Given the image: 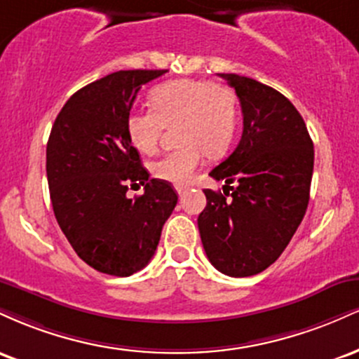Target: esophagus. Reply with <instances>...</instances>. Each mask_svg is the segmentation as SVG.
I'll return each instance as SVG.
<instances>
[{"instance_id":"34e87169","label":"esophagus","mask_w":359,"mask_h":359,"mask_svg":"<svg viewBox=\"0 0 359 359\" xmlns=\"http://www.w3.org/2000/svg\"><path fill=\"white\" fill-rule=\"evenodd\" d=\"M187 191H189V187H177V194H179L180 197H182Z\"/></svg>"}]
</instances>
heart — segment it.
<instances>
[{"label": "heart", "instance_id": "1", "mask_svg": "<svg viewBox=\"0 0 359 359\" xmlns=\"http://www.w3.org/2000/svg\"><path fill=\"white\" fill-rule=\"evenodd\" d=\"M150 108L128 114V140L138 151L150 155L158 148L163 128L179 125L175 142L180 148L151 167L156 179L177 187L191 184L204 151L211 158L224 155L240 125L236 93L212 81L179 79L156 86L150 93Z\"/></svg>", "mask_w": 359, "mask_h": 359}]
</instances>
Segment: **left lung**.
Segmentation results:
<instances>
[{
	"label": "left lung",
	"mask_w": 359,
	"mask_h": 359,
	"mask_svg": "<svg viewBox=\"0 0 359 359\" xmlns=\"http://www.w3.org/2000/svg\"><path fill=\"white\" fill-rule=\"evenodd\" d=\"M219 76L240 97L243 135L236 150L209 174L224 185L222 192L204 189L208 204L197 226L214 269L250 277L277 262L304 219L314 145L283 94L238 74Z\"/></svg>",
	"instance_id": "1"
}]
</instances>
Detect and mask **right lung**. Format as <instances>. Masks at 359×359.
<instances>
[{"mask_svg":"<svg viewBox=\"0 0 359 359\" xmlns=\"http://www.w3.org/2000/svg\"><path fill=\"white\" fill-rule=\"evenodd\" d=\"M167 71H119L69 97L47 143L55 219L77 257L101 273L130 277L148 265L177 204V192L142 165L126 118L143 84ZM131 184L146 185L135 200Z\"/></svg>","mask_w":359,"mask_h":359,"instance_id":"add662e5","label":"right lung"}]
</instances>
